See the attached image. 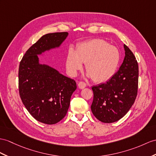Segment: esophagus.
<instances>
[{"label":"esophagus","instance_id":"1","mask_svg":"<svg viewBox=\"0 0 156 156\" xmlns=\"http://www.w3.org/2000/svg\"><path fill=\"white\" fill-rule=\"evenodd\" d=\"M86 83H84V82H83V81H80V82H79V84H78V87H79V88L80 89H84L85 87H86Z\"/></svg>","mask_w":156,"mask_h":156}]
</instances>
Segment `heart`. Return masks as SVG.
Wrapping results in <instances>:
<instances>
[{"label":"heart","instance_id":"heart-1","mask_svg":"<svg viewBox=\"0 0 156 156\" xmlns=\"http://www.w3.org/2000/svg\"><path fill=\"white\" fill-rule=\"evenodd\" d=\"M120 54L117 48L101 39H93L79 44L76 50H68L66 66L72 77L83 69V63L88 72L87 76L94 82L104 83L109 80L117 69Z\"/></svg>","mask_w":156,"mask_h":156}]
</instances>
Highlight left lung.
<instances>
[{
	"label": "left lung",
	"mask_w": 156,
	"mask_h": 156,
	"mask_svg": "<svg viewBox=\"0 0 156 156\" xmlns=\"http://www.w3.org/2000/svg\"><path fill=\"white\" fill-rule=\"evenodd\" d=\"M125 56L119 71L105 83L93 86L91 111L105 123L119 120L129 111L137 96L138 65L134 55L124 45Z\"/></svg>",
	"instance_id": "obj_1"
}]
</instances>
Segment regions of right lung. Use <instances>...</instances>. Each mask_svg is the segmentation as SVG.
<instances>
[{
  "instance_id": "1",
  "label": "right lung",
  "mask_w": 156,
  "mask_h": 156,
  "mask_svg": "<svg viewBox=\"0 0 156 156\" xmlns=\"http://www.w3.org/2000/svg\"><path fill=\"white\" fill-rule=\"evenodd\" d=\"M68 35V32L44 35L28 49L19 66L21 100L30 115L44 124H54L65 117L77 85L55 68L40 63L38 55L60 48Z\"/></svg>"
}]
</instances>
